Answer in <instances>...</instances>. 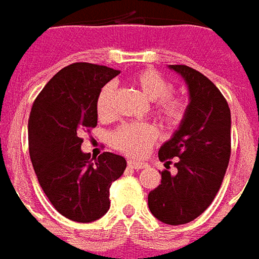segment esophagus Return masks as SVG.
<instances>
[{"instance_id": "obj_1", "label": "esophagus", "mask_w": 259, "mask_h": 259, "mask_svg": "<svg viewBox=\"0 0 259 259\" xmlns=\"http://www.w3.org/2000/svg\"><path fill=\"white\" fill-rule=\"evenodd\" d=\"M128 166L135 170H141V168L148 167V163L145 162H138V160H128Z\"/></svg>"}]
</instances>
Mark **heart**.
<instances>
[{"instance_id":"1","label":"heart","mask_w":259,"mask_h":259,"mask_svg":"<svg viewBox=\"0 0 259 259\" xmlns=\"http://www.w3.org/2000/svg\"><path fill=\"white\" fill-rule=\"evenodd\" d=\"M134 83L138 86L145 97L155 102L153 114L170 126L179 125L184 120L188 103L184 97L171 95V85L162 74L155 69L139 71L134 76ZM114 85L107 83L102 88L96 100L99 117L109 118L114 113ZM156 141V130L150 124L133 122L117 128L110 137V142L122 153L130 156L144 155Z\"/></svg>"}]
</instances>
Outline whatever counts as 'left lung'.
Segmentation results:
<instances>
[{
	"mask_svg": "<svg viewBox=\"0 0 259 259\" xmlns=\"http://www.w3.org/2000/svg\"><path fill=\"white\" fill-rule=\"evenodd\" d=\"M168 68L185 80L190 103L179 130L159 149L166 164L179 157L177 174L162 171L148 205L157 221L177 226L197 219L219 191L232 152V118L226 99L205 75L187 65Z\"/></svg>",
	"mask_w": 259,
	"mask_h": 259,
	"instance_id": "8db88e82",
	"label": "left lung"
}]
</instances>
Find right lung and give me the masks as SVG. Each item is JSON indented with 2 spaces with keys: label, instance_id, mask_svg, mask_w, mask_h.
<instances>
[{
  "label": "right lung",
  "instance_id": "add662e5",
  "mask_svg": "<svg viewBox=\"0 0 259 259\" xmlns=\"http://www.w3.org/2000/svg\"><path fill=\"white\" fill-rule=\"evenodd\" d=\"M120 71L89 62L62 68L38 93L29 117V153L40 187L67 219L89 223L110 208V185L126 167L103 152L95 162L80 135L97 125L96 100Z\"/></svg>",
  "mask_w": 259,
  "mask_h": 259
}]
</instances>
